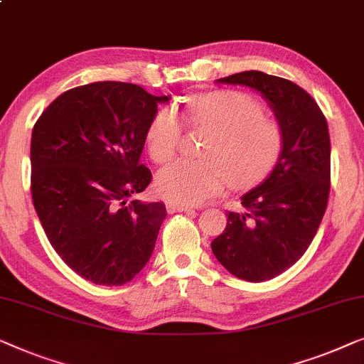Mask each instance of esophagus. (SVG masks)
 <instances>
[{
  "instance_id": "1",
  "label": "esophagus",
  "mask_w": 364,
  "mask_h": 364,
  "mask_svg": "<svg viewBox=\"0 0 364 364\" xmlns=\"http://www.w3.org/2000/svg\"><path fill=\"white\" fill-rule=\"evenodd\" d=\"M166 211L168 213H189L193 211V208L189 206H184V204H178V203H166Z\"/></svg>"
}]
</instances>
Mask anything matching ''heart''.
I'll return each mask as SVG.
<instances>
[{
  "mask_svg": "<svg viewBox=\"0 0 364 364\" xmlns=\"http://www.w3.org/2000/svg\"><path fill=\"white\" fill-rule=\"evenodd\" d=\"M193 127L216 133L204 148V160H178L158 173L155 188L161 198L178 204H199L228 186L247 189L267 180L282 160L285 136L264 107L242 92H213L188 102ZM183 122L173 107L153 115L146 130V150L156 163L175 156Z\"/></svg>",
  "mask_w": 364,
  "mask_h": 364,
  "instance_id": "heart-1",
  "label": "heart"
}]
</instances>
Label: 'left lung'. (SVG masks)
Returning a JSON list of instances; mask_svg holds the SVG:
<instances>
[{
  "mask_svg": "<svg viewBox=\"0 0 364 364\" xmlns=\"http://www.w3.org/2000/svg\"><path fill=\"white\" fill-rule=\"evenodd\" d=\"M264 97L282 127V160L267 180L244 194V213H228V226L211 242L226 270L264 282L291 267L314 240L330 193V133L311 95L294 82L245 70L216 80Z\"/></svg>",
  "mask_w": 364,
  "mask_h": 364,
  "instance_id": "left-lung-1",
  "label": "left lung"
}]
</instances>
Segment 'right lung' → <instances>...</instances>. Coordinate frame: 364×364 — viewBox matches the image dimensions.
<instances>
[{
    "label": "right lung",
    "mask_w": 364,
    "mask_h": 364,
    "mask_svg": "<svg viewBox=\"0 0 364 364\" xmlns=\"http://www.w3.org/2000/svg\"><path fill=\"white\" fill-rule=\"evenodd\" d=\"M168 100L127 82H94L64 92L36 122L34 209L55 252L92 284L130 282L155 249L165 204L130 198L151 181L140 156Z\"/></svg>",
    "instance_id": "obj_1"
}]
</instances>
